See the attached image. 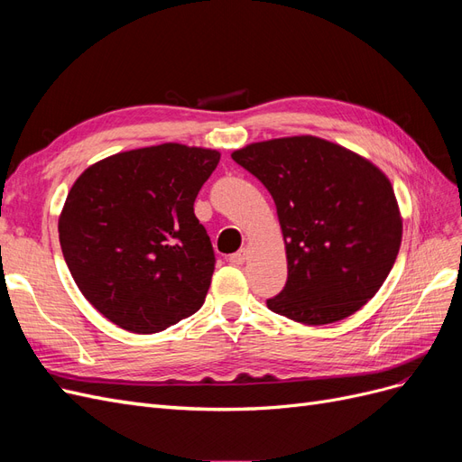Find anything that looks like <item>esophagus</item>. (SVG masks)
Here are the masks:
<instances>
[{"label": "esophagus", "mask_w": 462, "mask_h": 462, "mask_svg": "<svg viewBox=\"0 0 462 462\" xmlns=\"http://www.w3.org/2000/svg\"><path fill=\"white\" fill-rule=\"evenodd\" d=\"M246 248H241L239 253H235V254H231L229 256V262L231 263H235V265H241V263H245V260H246Z\"/></svg>", "instance_id": "1"}]
</instances>
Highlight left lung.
<instances>
[{
  "label": "left lung",
  "instance_id": "left-lung-1",
  "mask_svg": "<svg viewBox=\"0 0 462 462\" xmlns=\"http://www.w3.org/2000/svg\"><path fill=\"white\" fill-rule=\"evenodd\" d=\"M231 158L268 189L287 250V283L265 304L306 326L362 309L393 268L402 219L389 179L318 136L254 143Z\"/></svg>",
  "mask_w": 462,
  "mask_h": 462
}]
</instances>
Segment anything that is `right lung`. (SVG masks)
Wrapping results in <instances>:
<instances>
[{"label":"right lung","instance_id":"1","mask_svg":"<svg viewBox=\"0 0 462 462\" xmlns=\"http://www.w3.org/2000/svg\"><path fill=\"white\" fill-rule=\"evenodd\" d=\"M217 163L216 150L167 143L97 162L69 190L63 258L116 326L158 333L200 310L216 254L194 200Z\"/></svg>","mask_w":462,"mask_h":462}]
</instances>
